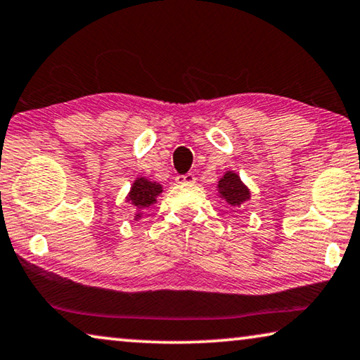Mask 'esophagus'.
<instances>
[{
  "mask_svg": "<svg viewBox=\"0 0 360 360\" xmlns=\"http://www.w3.org/2000/svg\"><path fill=\"white\" fill-rule=\"evenodd\" d=\"M176 184H193V181H196V176L195 174H191V172H188V174L185 175H176Z\"/></svg>",
  "mask_w": 360,
  "mask_h": 360,
  "instance_id": "1",
  "label": "esophagus"
}]
</instances>
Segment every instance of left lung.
<instances>
[{
	"instance_id": "1",
	"label": "left lung",
	"mask_w": 360,
	"mask_h": 360,
	"mask_svg": "<svg viewBox=\"0 0 360 360\" xmlns=\"http://www.w3.org/2000/svg\"><path fill=\"white\" fill-rule=\"evenodd\" d=\"M219 195L231 206H240L245 201L250 200V190L243 185L240 176L233 172H226L217 184Z\"/></svg>"
}]
</instances>
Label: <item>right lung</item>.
<instances>
[{"label": "right lung", "instance_id": "add662e5", "mask_svg": "<svg viewBox=\"0 0 360 360\" xmlns=\"http://www.w3.org/2000/svg\"><path fill=\"white\" fill-rule=\"evenodd\" d=\"M160 193H162V186L155 181H149L148 179H141L134 180V184L129 190L128 195V201L136 207V210H144V207H149L150 205H154L155 198H158ZM141 217V214H136V219Z\"/></svg>", "mask_w": 360, "mask_h": 360}]
</instances>
